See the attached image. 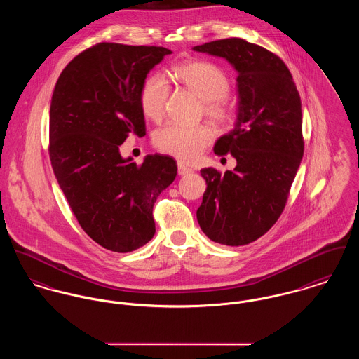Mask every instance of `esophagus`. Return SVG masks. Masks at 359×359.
<instances>
[{
	"label": "esophagus",
	"instance_id": "obj_1",
	"mask_svg": "<svg viewBox=\"0 0 359 359\" xmlns=\"http://www.w3.org/2000/svg\"><path fill=\"white\" fill-rule=\"evenodd\" d=\"M192 172H194V170H192V168L187 167L185 164L178 163V175L185 177V175H189V174H192Z\"/></svg>",
	"mask_w": 359,
	"mask_h": 359
}]
</instances>
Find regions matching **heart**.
<instances>
[{"instance_id":"b5f03b06","label":"heart","mask_w":359,"mask_h":359,"mask_svg":"<svg viewBox=\"0 0 359 359\" xmlns=\"http://www.w3.org/2000/svg\"><path fill=\"white\" fill-rule=\"evenodd\" d=\"M174 75L203 100L204 112L210 119L218 123H226L231 119L233 107L228 98L230 78L221 67L204 60H194L177 65ZM168 93L170 86L164 75L158 72L149 75L140 92L142 114L151 121H159L163 116ZM214 135L212 128L208 125L188 128L170 123L155 131L154 144L182 162H194L212 142Z\"/></svg>"}]
</instances>
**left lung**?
<instances>
[{
  "instance_id": "1",
  "label": "left lung",
  "mask_w": 359,
  "mask_h": 359,
  "mask_svg": "<svg viewBox=\"0 0 359 359\" xmlns=\"http://www.w3.org/2000/svg\"><path fill=\"white\" fill-rule=\"evenodd\" d=\"M194 50L224 57L237 71L238 109L234 129L214 147L237 165L221 174L208 167L197 221L204 234L224 245L258 240L280 218L303 158L302 102L285 63L241 38H226Z\"/></svg>"
}]
</instances>
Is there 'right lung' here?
Instances as JSON below:
<instances>
[{
    "mask_svg": "<svg viewBox=\"0 0 359 359\" xmlns=\"http://www.w3.org/2000/svg\"><path fill=\"white\" fill-rule=\"evenodd\" d=\"M171 50L101 42L62 71L50 102L49 156L81 228L101 247L131 252L155 234L158 196L175 180L171 156L123 159L119 147L145 134L140 92Z\"/></svg>",
    "mask_w": 359,
    "mask_h": 359,
    "instance_id": "obj_1",
    "label": "right lung"
}]
</instances>
